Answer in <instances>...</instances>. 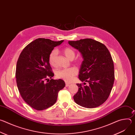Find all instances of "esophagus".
Returning a JSON list of instances; mask_svg holds the SVG:
<instances>
[{
    "mask_svg": "<svg viewBox=\"0 0 135 135\" xmlns=\"http://www.w3.org/2000/svg\"><path fill=\"white\" fill-rule=\"evenodd\" d=\"M69 85H70V83H66V87L68 86Z\"/></svg>",
    "mask_w": 135,
    "mask_h": 135,
    "instance_id": "esophagus-1",
    "label": "esophagus"
}]
</instances>
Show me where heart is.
<instances>
[{"label": "heart", "instance_id": "heart-1", "mask_svg": "<svg viewBox=\"0 0 135 135\" xmlns=\"http://www.w3.org/2000/svg\"><path fill=\"white\" fill-rule=\"evenodd\" d=\"M63 52L69 60H73L75 57V52L74 50L69 47H66L63 50ZM57 54L56 50H53L49 55V62L52 66L55 65V59ZM78 74V70L75 67H70L66 69H60L56 73V76L57 78L61 79L66 82L71 81L74 77Z\"/></svg>", "mask_w": 135, "mask_h": 135}]
</instances>
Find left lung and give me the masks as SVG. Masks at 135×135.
<instances>
[{
  "mask_svg": "<svg viewBox=\"0 0 135 135\" xmlns=\"http://www.w3.org/2000/svg\"><path fill=\"white\" fill-rule=\"evenodd\" d=\"M68 43L82 54L83 61L79 78L89 83L88 85L76 84L79 90L74 95V100L85 108L98 107L108 99L114 82L111 55L104 44L90 38L69 41Z\"/></svg>",
  "mask_w": 135,
  "mask_h": 135,
  "instance_id": "8db88e82",
  "label": "left lung"
}]
</instances>
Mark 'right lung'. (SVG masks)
<instances>
[{
    "label": "right lung",
    "instance_id": "obj_1",
    "mask_svg": "<svg viewBox=\"0 0 135 135\" xmlns=\"http://www.w3.org/2000/svg\"><path fill=\"white\" fill-rule=\"evenodd\" d=\"M63 42L38 38L27 45L18 57L15 73L18 90L25 102L37 110L53 105L59 91L65 86L62 80L49 79L54 76L49 54Z\"/></svg>",
    "mask_w": 135,
    "mask_h": 135
}]
</instances>
